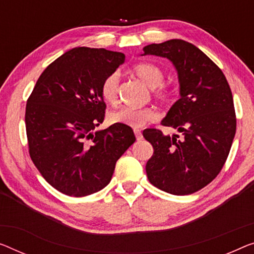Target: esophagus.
<instances>
[{"instance_id":"obj_1","label":"esophagus","mask_w":254,"mask_h":254,"mask_svg":"<svg viewBox=\"0 0 254 254\" xmlns=\"http://www.w3.org/2000/svg\"><path fill=\"white\" fill-rule=\"evenodd\" d=\"M134 134H135V138H137V140L142 139V133H141V131L139 130V128H134Z\"/></svg>"}]
</instances>
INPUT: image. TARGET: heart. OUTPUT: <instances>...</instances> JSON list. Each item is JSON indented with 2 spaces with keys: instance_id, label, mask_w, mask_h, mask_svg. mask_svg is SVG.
Masks as SVG:
<instances>
[{
  "instance_id": "1",
  "label": "heart",
  "mask_w": 254,
  "mask_h": 254,
  "mask_svg": "<svg viewBox=\"0 0 254 254\" xmlns=\"http://www.w3.org/2000/svg\"><path fill=\"white\" fill-rule=\"evenodd\" d=\"M131 73L140 81L153 89L151 93L158 103L165 106L175 104L178 99V91L175 86L163 84L165 73L161 67L150 63H139L131 68ZM120 77L116 73L108 75L101 83V98L107 104L115 105L119 100ZM157 119L155 111L151 108L122 107L111 113L109 120L114 124H124L131 127H141L147 123Z\"/></svg>"
}]
</instances>
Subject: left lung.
<instances>
[{
	"label": "left lung",
	"mask_w": 254,
	"mask_h": 254,
	"mask_svg": "<svg viewBox=\"0 0 254 254\" xmlns=\"http://www.w3.org/2000/svg\"><path fill=\"white\" fill-rule=\"evenodd\" d=\"M143 52L168 58L176 67L181 98L162 126L184 135L170 137L157 128L142 132L154 148L146 164L147 177L151 185L170 194H192L219 175L228 157L236 132L232 90L220 68L186 41L149 44Z\"/></svg>",
	"instance_id": "8db88e82"
}]
</instances>
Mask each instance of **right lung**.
Returning <instances> with one entry per match:
<instances>
[{"instance_id": "add662e5", "label": "right lung", "mask_w": 254, "mask_h": 254, "mask_svg": "<svg viewBox=\"0 0 254 254\" xmlns=\"http://www.w3.org/2000/svg\"><path fill=\"white\" fill-rule=\"evenodd\" d=\"M121 52L79 47L51 63L26 105L28 151L41 175L63 194L82 197L107 186L115 164L135 141L132 128L103 123L105 77L122 65Z\"/></svg>"}]
</instances>
